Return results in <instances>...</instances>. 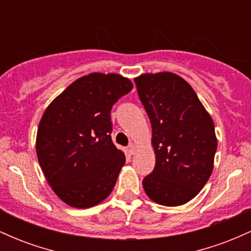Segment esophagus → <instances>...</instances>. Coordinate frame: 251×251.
<instances>
[{
	"label": "esophagus",
	"instance_id": "34e87169",
	"mask_svg": "<svg viewBox=\"0 0 251 251\" xmlns=\"http://www.w3.org/2000/svg\"><path fill=\"white\" fill-rule=\"evenodd\" d=\"M127 152L129 155H133L135 153V145L134 144H129L127 146Z\"/></svg>",
	"mask_w": 251,
	"mask_h": 251
}]
</instances>
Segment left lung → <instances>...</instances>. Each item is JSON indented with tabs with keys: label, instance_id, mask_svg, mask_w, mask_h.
<instances>
[{
	"label": "left lung",
	"instance_id": "1",
	"mask_svg": "<svg viewBox=\"0 0 251 251\" xmlns=\"http://www.w3.org/2000/svg\"><path fill=\"white\" fill-rule=\"evenodd\" d=\"M134 82L151 122L155 153L144 190L162 205L185 204L203 189L214 169V122L191 86L177 74H143Z\"/></svg>",
	"mask_w": 251,
	"mask_h": 251
}]
</instances>
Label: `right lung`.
Wrapping results in <instances>:
<instances>
[{
    "label": "right lung",
    "mask_w": 251,
    "mask_h": 251,
    "mask_svg": "<svg viewBox=\"0 0 251 251\" xmlns=\"http://www.w3.org/2000/svg\"><path fill=\"white\" fill-rule=\"evenodd\" d=\"M132 88L119 74L91 73L68 86L43 113L37 159L53 191L68 205H97L116 185L125 154L112 142L111 109Z\"/></svg>",
    "instance_id": "obj_1"
}]
</instances>
